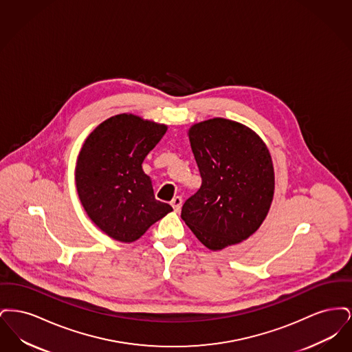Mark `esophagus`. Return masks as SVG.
Returning <instances> with one entry per match:
<instances>
[{"instance_id": "obj_1", "label": "esophagus", "mask_w": 352, "mask_h": 352, "mask_svg": "<svg viewBox=\"0 0 352 352\" xmlns=\"http://www.w3.org/2000/svg\"><path fill=\"white\" fill-rule=\"evenodd\" d=\"M171 206H173L175 212H179V210L182 207V198L181 197H174L173 201H171Z\"/></svg>"}]
</instances>
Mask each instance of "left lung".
<instances>
[{
    "label": "left lung",
    "instance_id": "1",
    "mask_svg": "<svg viewBox=\"0 0 352 352\" xmlns=\"http://www.w3.org/2000/svg\"><path fill=\"white\" fill-rule=\"evenodd\" d=\"M187 134L201 184L184 201L181 218L204 247L221 251L247 240L267 218L273 161L261 137L237 121L210 118Z\"/></svg>",
    "mask_w": 352,
    "mask_h": 352
}]
</instances>
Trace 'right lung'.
Returning <instances> with one entry per match:
<instances>
[{"label":"right lung","instance_id":"add662e5","mask_svg":"<svg viewBox=\"0 0 352 352\" xmlns=\"http://www.w3.org/2000/svg\"><path fill=\"white\" fill-rule=\"evenodd\" d=\"M168 125L132 113L107 118L85 138L75 182L88 218L121 243H133L173 211L154 198L142 162L161 141Z\"/></svg>","mask_w":352,"mask_h":352}]
</instances>
